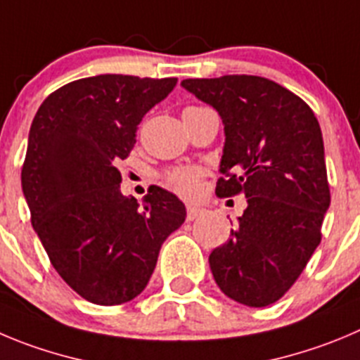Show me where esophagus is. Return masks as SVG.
<instances>
[{"instance_id":"esophagus-1","label":"esophagus","mask_w":360,"mask_h":360,"mask_svg":"<svg viewBox=\"0 0 360 360\" xmlns=\"http://www.w3.org/2000/svg\"><path fill=\"white\" fill-rule=\"evenodd\" d=\"M204 210L200 206H195V204H188L186 206V218L188 220H195V218L202 217Z\"/></svg>"}]
</instances>
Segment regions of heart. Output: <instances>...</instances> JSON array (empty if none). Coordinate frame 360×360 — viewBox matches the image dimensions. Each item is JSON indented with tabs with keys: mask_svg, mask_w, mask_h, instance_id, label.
I'll return each instance as SVG.
<instances>
[{
	"mask_svg": "<svg viewBox=\"0 0 360 360\" xmlns=\"http://www.w3.org/2000/svg\"><path fill=\"white\" fill-rule=\"evenodd\" d=\"M169 183L176 188L183 195H193L199 190L200 184V170L193 169V167H183V169H176L167 176Z\"/></svg>",
	"mask_w": 360,
	"mask_h": 360,
	"instance_id": "heart-1",
	"label": "heart"
}]
</instances>
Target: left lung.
Listing matches in <instances>:
<instances>
[{
  "label": "left lung",
  "mask_w": 360,
  "mask_h": 360,
  "mask_svg": "<svg viewBox=\"0 0 360 360\" xmlns=\"http://www.w3.org/2000/svg\"><path fill=\"white\" fill-rule=\"evenodd\" d=\"M181 86L221 117L226 143L218 197L243 193L247 210L210 254L214 282L248 307H266L295 284L321 240L330 206L320 124L271 79L231 74Z\"/></svg>",
  "instance_id": "8db88e82"
}]
</instances>
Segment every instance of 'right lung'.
Returning <instances> with one entry per match:
<instances>
[{
    "label": "right lung",
    "instance_id": "add662e5",
    "mask_svg": "<svg viewBox=\"0 0 360 360\" xmlns=\"http://www.w3.org/2000/svg\"><path fill=\"white\" fill-rule=\"evenodd\" d=\"M176 83L122 74L76 79L46 97L30 127L21 184L32 226L60 277L92 304L139 297L163 241L186 218L163 188L142 204L122 195L117 169L143 115Z\"/></svg>",
    "mask_w": 360,
    "mask_h": 360
}]
</instances>
